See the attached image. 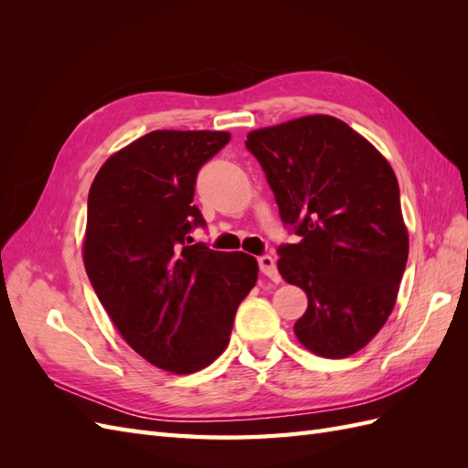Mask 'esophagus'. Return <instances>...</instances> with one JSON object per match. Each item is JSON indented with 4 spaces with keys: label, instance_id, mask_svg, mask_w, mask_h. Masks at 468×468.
Wrapping results in <instances>:
<instances>
[{
    "label": "esophagus",
    "instance_id": "34e87169",
    "mask_svg": "<svg viewBox=\"0 0 468 468\" xmlns=\"http://www.w3.org/2000/svg\"><path fill=\"white\" fill-rule=\"evenodd\" d=\"M258 263H260V271H261L265 277H269L271 281L279 282L281 275H279V271H277L275 260H273L271 256H260V258H258Z\"/></svg>",
    "mask_w": 468,
    "mask_h": 468
}]
</instances>
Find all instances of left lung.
I'll list each match as a JSON object with an SVG mask.
<instances>
[{"label":"left lung","mask_w":468,"mask_h":468,"mask_svg":"<svg viewBox=\"0 0 468 468\" xmlns=\"http://www.w3.org/2000/svg\"><path fill=\"white\" fill-rule=\"evenodd\" d=\"M279 207L301 236L281 244L279 273L308 296L299 342L320 357L365 347L390 316L408 261L399 181L380 152L328 115L248 134Z\"/></svg>","instance_id":"obj_1"}]
</instances>
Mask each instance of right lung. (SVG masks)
I'll use <instances>...</instances> for the list:
<instances>
[{
    "label": "right lung",
    "mask_w": 468,
    "mask_h": 468,
    "mask_svg": "<svg viewBox=\"0 0 468 468\" xmlns=\"http://www.w3.org/2000/svg\"><path fill=\"white\" fill-rule=\"evenodd\" d=\"M229 133L154 131L112 154L88 197L83 263L91 287L138 356L164 371L205 369L230 342L236 310L258 281L244 251L189 236L197 174Z\"/></svg>",
    "instance_id": "obj_1"
}]
</instances>
